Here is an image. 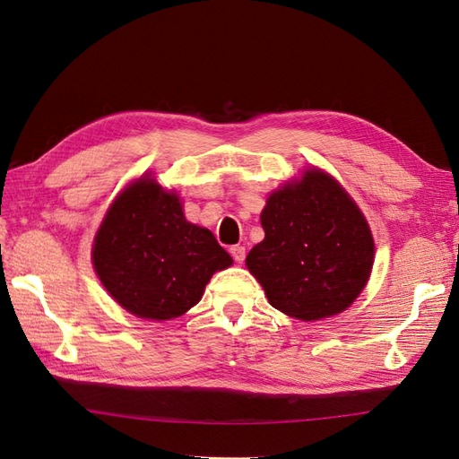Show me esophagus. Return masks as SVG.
I'll list each match as a JSON object with an SVG mask.
<instances>
[{"label":"esophagus","mask_w":459,"mask_h":459,"mask_svg":"<svg viewBox=\"0 0 459 459\" xmlns=\"http://www.w3.org/2000/svg\"><path fill=\"white\" fill-rule=\"evenodd\" d=\"M230 253H231L233 260L239 262V264H241V262L245 260V256H247V251H245L243 245H233V247L230 248Z\"/></svg>","instance_id":"obj_1"}]
</instances>
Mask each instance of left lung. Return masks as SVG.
Segmentation results:
<instances>
[{"mask_svg": "<svg viewBox=\"0 0 459 459\" xmlns=\"http://www.w3.org/2000/svg\"><path fill=\"white\" fill-rule=\"evenodd\" d=\"M262 243L247 266L273 308L312 322L346 310L373 266V238L364 214L337 179L304 172L273 191L260 214Z\"/></svg>", "mask_w": 459, "mask_h": 459, "instance_id": "obj_1", "label": "left lung"}]
</instances>
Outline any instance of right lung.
Returning <instances> with one entry per match:
<instances>
[{
	"label": "right lung",
	"instance_id": "right-lung-1",
	"mask_svg": "<svg viewBox=\"0 0 459 459\" xmlns=\"http://www.w3.org/2000/svg\"><path fill=\"white\" fill-rule=\"evenodd\" d=\"M93 266L122 308L147 319H172L201 300L231 256L214 235L186 220L174 193L142 178L110 204L95 235Z\"/></svg>",
	"mask_w": 459,
	"mask_h": 459
}]
</instances>
